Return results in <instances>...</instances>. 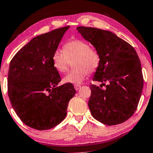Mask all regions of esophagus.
<instances>
[{"mask_svg":"<svg viewBox=\"0 0 153 153\" xmlns=\"http://www.w3.org/2000/svg\"><path fill=\"white\" fill-rule=\"evenodd\" d=\"M74 86H75V90H76V91L80 90V88H81V85H78V84H76V85H75Z\"/></svg>","mask_w":153,"mask_h":153,"instance_id":"1","label":"esophagus"}]
</instances>
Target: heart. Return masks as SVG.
<instances>
[{
	"label": "heart",
	"mask_w": 153,
	"mask_h": 153,
	"mask_svg": "<svg viewBox=\"0 0 153 153\" xmlns=\"http://www.w3.org/2000/svg\"><path fill=\"white\" fill-rule=\"evenodd\" d=\"M63 52L56 50L52 54V60L54 68L59 73L68 71L71 62H73V71L65 76L64 82L79 84L88 73L97 71L101 63L99 52L82 39L71 40L63 46Z\"/></svg>",
	"instance_id": "b5f03b06"
}]
</instances>
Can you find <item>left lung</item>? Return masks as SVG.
I'll return each instance as SVG.
<instances>
[{
    "mask_svg": "<svg viewBox=\"0 0 153 153\" xmlns=\"http://www.w3.org/2000/svg\"><path fill=\"white\" fill-rule=\"evenodd\" d=\"M76 29L101 56V63L93 80L102 84L89 85L91 95L88 107L91 114L108 126L124 122L137 108L143 88L141 62L136 51L111 31L85 26H78Z\"/></svg>",
    "mask_w": 153,
    "mask_h": 153,
    "instance_id": "8db88e82",
    "label": "left lung"
}]
</instances>
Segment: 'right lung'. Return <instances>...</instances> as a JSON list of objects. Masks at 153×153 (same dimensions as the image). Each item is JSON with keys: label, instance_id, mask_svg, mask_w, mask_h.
Here are the masks:
<instances>
[{"label": "right lung", "instance_id": "right-lung-1", "mask_svg": "<svg viewBox=\"0 0 153 153\" xmlns=\"http://www.w3.org/2000/svg\"><path fill=\"white\" fill-rule=\"evenodd\" d=\"M69 26L33 38L10 60L8 94L12 107L26 125L37 130L55 127L65 118L76 91L71 83L58 86L52 54Z\"/></svg>", "mask_w": 153, "mask_h": 153}]
</instances>
